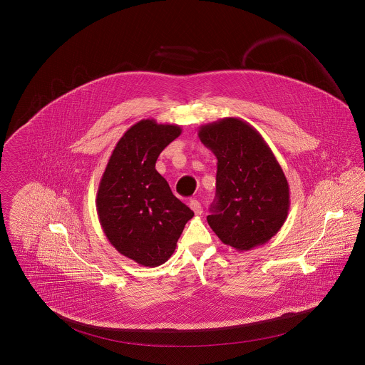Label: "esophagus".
Here are the masks:
<instances>
[{"label":"esophagus","mask_w":365,"mask_h":365,"mask_svg":"<svg viewBox=\"0 0 365 365\" xmlns=\"http://www.w3.org/2000/svg\"><path fill=\"white\" fill-rule=\"evenodd\" d=\"M189 205H190L191 210H192L197 216L202 213V207H201L200 201H197V200H191L190 202H189Z\"/></svg>","instance_id":"esophagus-1"}]
</instances>
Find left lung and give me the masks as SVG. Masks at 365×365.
Wrapping results in <instances>:
<instances>
[{
    "mask_svg": "<svg viewBox=\"0 0 365 365\" xmlns=\"http://www.w3.org/2000/svg\"><path fill=\"white\" fill-rule=\"evenodd\" d=\"M198 137L217 158L209 226L238 252L268 242L290 209L289 183L271 148L240 118L204 124Z\"/></svg>",
    "mask_w": 365,
    "mask_h": 365,
    "instance_id": "8db88e82",
    "label": "left lung"
}]
</instances>
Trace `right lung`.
<instances>
[{"label": "right lung", "instance_id": "obj_1", "mask_svg": "<svg viewBox=\"0 0 365 365\" xmlns=\"http://www.w3.org/2000/svg\"><path fill=\"white\" fill-rule=\"evenodd\" d=\"M180 134L178 124L135 123L116 143L98 185L96 205L108 241L143 267L168 260L194 216L156 171L157 157Z\"/></svg>", "mask_w": 365, "mask_h": 365}]
</instances>
